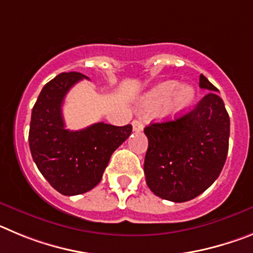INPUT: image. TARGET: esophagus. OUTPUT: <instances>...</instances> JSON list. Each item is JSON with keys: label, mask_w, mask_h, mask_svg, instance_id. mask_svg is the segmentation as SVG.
<instances>
[{"label": "esophagus", "mask_w": 253, "mask_h": 253, "mask_svg": "<svg viewBox=\"0 0 253 253\" xmlns=\"http://www.w3.org/2000/svg\"><path fill=\"white\" fill-rule=\"evenodd\" d=\"M131 125H133V130L135 131H142L143 130V123L140 122V120H133V123H131Z\"/></svg>", "instance_id": "1"}]
</instances>
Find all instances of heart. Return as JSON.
Wrapping results in <instances>:
<instances>
[{
	"mask_svg": "<svg viewBox=\"0 0 253 253\" xmlns=\"http://www.w3.org/2000/svg\"><path fill=\"white\" fill-rule=\"evenodd\" d=\"M195 99V90L190 84H178L177 81H166L153 87L140 100V109L156 111L165 105V114L176 116L186 111Z\"/></svg>",
	"mask_w": 253,
	"mask_h": 253,
	"instance_id": "obj_1",
	"label": "heart"
}]
</instances>
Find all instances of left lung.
Segmentation results:
<instances>
[{
  "label": "left lung",
  "mask_w": 253,
  "mask_h": 253,
  "mask_svg": "<svg viewBox=\"0 0 253 253\" xmlns=\"http://www.w3.org/2000/svg\"><path fill=\"white\" fill-rule=\"evenodd\" d=\"M210 91L185 115L144 128L148 149L144 173L154 195L173 203L203 194L222 172L229 146V115L218 88L200 75Z\"/></svg>",
  "instance_id": "8db88e82"
}]
</instances>
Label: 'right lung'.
Masks as SVG:
<instances>
[{"label":"right lung","mask_w":253,"mask_h":253,"mask_svg":"<svg viewBox=\"0 0 253 253\" xmlns=\"http://www.w3.org/2000/svg\"><path fill=\"white\" fill-rule=\"evenodd\" d=\"M86 76L63 72L49 81L31 111L29 146L42 175L62 195L87 193L99 184L111 154L131 133V125L96 123L66 129L62 105L71 87Z\"/></svg>","instance_id":"right-lung-1"}]
</instances>
